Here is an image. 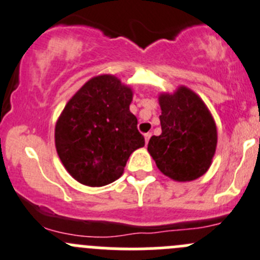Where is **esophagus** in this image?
I'll use <instances>...</instances> for the list:
<instances>
[{
    "mask_svg": "<svg viewBox=\"0 0 260 260\" xmlns=\"http://www.w3.org/2000/svg\"><path fill=\"white\" fill-rule=\"evenodd\" d=\"M150 137H151V133H150V132L146 133V135H145V142H146V145H147V143H148V140H150Z\"/></svg>",
    "mask_w": 260,
    "mask_h": 260,
    "instance_id": "1",
    "label": "esophagus"
}]
</instances>
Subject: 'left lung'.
I'll list each match as a JSON object with an SVG mask.
<instances>
[{
    "instance_id": "obj_1",
    "label": "left lung",
    "mask_w": 260,
    "mask_h": 260,
    "mask_svg": "<svg viewBox=\"0 0 260 260\" xmlns=\"http://www.w3.org/2000/svg\"><path fill=\"white\" fill-rule=\"evenodd\" d=\"M161 135L147 151L158 170L175 181H191L207 173L217 146V127L210 109L193 90L179 86L158 95Z\"/></svg>"
}]
</instances>
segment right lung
Here are the masks:
<instances>
[{
  "instance_id": "right-lung-1",
  "label": "right lung",
  "mask_w": 260,
  "mask_h": 260,
  "mask_svg": "<svg viewBox=\"0 0 260 260\" xmlns=\"http://www.w3.org/2000/svg\"><path fill=\"white\" fill-rule=\"evenodd\" d=\"M133 91L114 75L90 79L66 104L55 123L57 153L70 175L87 186L113 183L131 153L145 146L129 112Z\"/></svg>"
}]
</instances>
